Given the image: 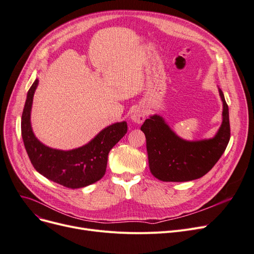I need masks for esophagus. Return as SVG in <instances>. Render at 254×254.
I'll list each match as a JSON object with an SVG mask.
<instances>
[{
	"mask_svg": "<svg viewBox=\"0 0 254 254\" xmlns=\"http://www.w3.org/2000/svg\"><path fill=\"white\" fill-rule=\"evenodd\" d=\"M130 118L136 124H142L145 119V112L143 111V109L138 108V109L134 110L133 113H131V115H130Z\"/></svg>",
	"mask_w": 254,
	"mask_h": 254,
	"instance_id": "34e87169",
	"label": "esophagus"
}]
</instances>
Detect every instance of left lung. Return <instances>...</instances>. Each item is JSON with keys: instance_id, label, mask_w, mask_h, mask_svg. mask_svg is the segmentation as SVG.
I'll list each match as a JSON object with an SVG mask.
<instances>
[{"instance_id": "left-lung-1", "label": "left lung", "mask_w": 254, "mask_h": 254, "mask_svg": "<svg viewBox=\"0 0 254 254\" xmlns=\"http://www.w3.org/2000/svg\"><path fill=\"white\" fill-rule=\"evenodd\" d=\"M223 121L217 135L208 140L189 142L176 136L162 117L153 115L141 127L145 134L149 168L163 182H189L199 179L221 158L230 138L228 106L221 89Z\"/></svg>"}]
</instances>
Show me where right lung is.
Returning a JSON list of instances; mask_svg holds the SVG:
<instances>
[{
    "instance_id": "obj_1",
    "label": "right lung",
    "mask_w": 254,
    "mask_h": 254,
    "mask_svg": "<svg viewBox=\"0 0 254 254\" xmlns=\"http://www.w3.org/2000/svg\"><path fill=\"white\" fill-rule=\"evenodd\" d=\"M38 80L28 91L21 115V136L34 167L45 178L69 189H78L100 181L106 173L108 154L127 131L126 121L103 129L88 144L68 151L53 149L40 143L32 131L30 113Z\"/></svg>"
}]
</instances>
